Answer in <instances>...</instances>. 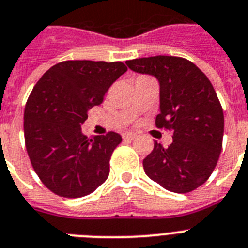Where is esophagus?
<instances>
[{
  "instance_id": "34e87169",
  "label": "esophagus",
  "mask_w": 248,
  "mask_h": 248,
  "mask_svg": "<svg viewBox=\"0 0 248 248\" xmlns=\"http://www.w3.org/2000/svg\"><path fill=\"white\" fill-rule=\"evenodd\" d=\"M122 137H124V140H134L136 137V134L135 132H124Z\"/></svg>"
}]
</instances>
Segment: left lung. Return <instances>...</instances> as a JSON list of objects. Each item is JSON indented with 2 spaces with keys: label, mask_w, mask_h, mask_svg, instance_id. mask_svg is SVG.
<instances>
[{
  "label": "left lung",
  "mask_w": 248,
  "mask_h": 248,
  "mask_svg": "<svg viewBox=\"0 0 248 248\" xmlns=\"http://www.w3.org/2000/svg\"><path fill=\"white\" fill-rule=\"evenodd\" d=\"M126 64L159 80L156 127L172 132L170 146L154 142V150L143 159V170L166 190H194L213 172L223 140V109L211 80L184 58L157 55Z\"/></svg>",
  "instance_id": "left-lung-1"
}]
</instances>
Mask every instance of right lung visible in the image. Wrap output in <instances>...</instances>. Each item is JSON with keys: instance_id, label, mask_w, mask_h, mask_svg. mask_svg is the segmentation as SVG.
Segmentation results:
<instances>
[{"instance_id": "add662e5", "label": "right lung", "mask_w": 248, "mask_h": 248, "mask_svg": "<svg viewBox=\"0 0 248 248\" xmlns=\"http://www.w3.org/2000/svg\"><path fill=\"white\" fill-rule=\"evenodd\" d=\"M126 70L121 62L66 60L35 84L25 106V145L35 172L54 194L80 198L108 178L109 159L122 137L112 131L87 137L82 124Z\"/></svg>"}]
</instances>
